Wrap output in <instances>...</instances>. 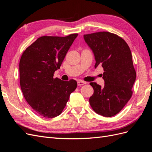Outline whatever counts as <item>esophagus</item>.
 <instances>
[{
    "instance_id": "esophagus-1",
    "label": "esophagus",
    "mask_w": 152,
    "mask_h": 152,
    "mask_svg": "<svg viewBox=\"0 0 152 152\" xmlns=\"http://www.w3.org/2000/svg\"><path fill=\"white\" fill-rule=\"evenodd\" d=\"M86 84V82H84V81H82V80H79V81H78V82H77V84H78V86H82V85H84V84Z\"/></svg>"
}]
</instances>
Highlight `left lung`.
Masks as SVG:
<instances>
[{"mask_svg": "<svg viewBox=\"0 0 152 152\" xmlns=\"http://www.w3.org/2000/svg\"><path fill=\"white\" fill-rule=\"evenodd\" d=\"M94 53V67L101 65L104 70L103 87L91 82L94 93L89 103L100 115L110 117L120 112L132 95V88L136 77L131 52L122 37L108 31L84 35Z\"/></svg>", "mask_w": 152, "mask_h": 152, "instance_id": "8db88e82", "label": "left lung"}]
</instances>
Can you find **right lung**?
I'll use <instances>...</instances> for the list:
<instances>
[{"label":"right lung","instance_id":"add662e5","mask_svg":"<svg viewBox=\"0 0 152 152\" xmlns=\"http://www.w3.org/2000/svg\"><path fill=\"white\" fill-rule=\"evenodd\" d=\"M78 34L66 37L42 36L23 53L20 61V82L23 94L33 111L45 118L60 115L76 80L54 78Z\"/></svg>","mask_w":152,"mask_h":152}]
</instances>
